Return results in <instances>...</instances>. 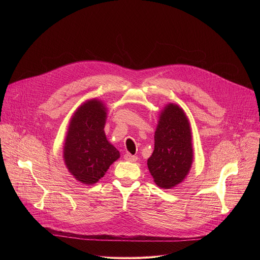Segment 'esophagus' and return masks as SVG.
<instances>
[{"instance_id": "esophagus-1", "label": "esophagus", "mask_w": 260, "mask_h": 260, "mask_svg": "<svg viewBox=\"0 0 260 260\" xmlns=\"http://www.w3.org/2000/svg\"><path fill=\"white\" fill-rule=\"evenodd\" d=\"M123 157H124V159H125V160H127V161H132V162H134V161H136V160L138 159V157H137L136 155H132L131 153H125Z\"/></svg>"}]
</instances>
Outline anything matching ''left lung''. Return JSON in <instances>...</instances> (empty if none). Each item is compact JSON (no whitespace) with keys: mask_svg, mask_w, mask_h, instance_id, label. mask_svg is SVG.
<instances>
[{"mask_svg":"<svg viewBox=\"0 0 260 260\" xmlns=\"http://www.w3.org/2000/svg\"><path fill=\"white\" fill-rule=\"evenodd\" d=\"M193 159L191 131L184 111L168 105L154 135V150L147 166L157 186L170 189L188 174Z\"/></svg>","mask_w":260,"mask_h":260,"instance_id":"8db88e82","label":"left lung"}]
</instances>
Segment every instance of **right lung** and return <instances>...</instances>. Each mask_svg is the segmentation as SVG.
<instances>
[{
    "label": "right lung",
    "instance_id": "right-lung-1",
    "mask_svg": "<svg viewBox=\"0 0 260 260\" xmlns=\"http://www.w3.org/2000/svg\"><path fill=\"white\" fill-rule=\"evenodd\" d=\"M106 108L90 100L78 108L68 129L63 158L69 172L83 184H94L115 160L119 151L106 138Z\"/></svg>",
    "mask_w": 260,
    "mask_h": 260
}]
</instances>
